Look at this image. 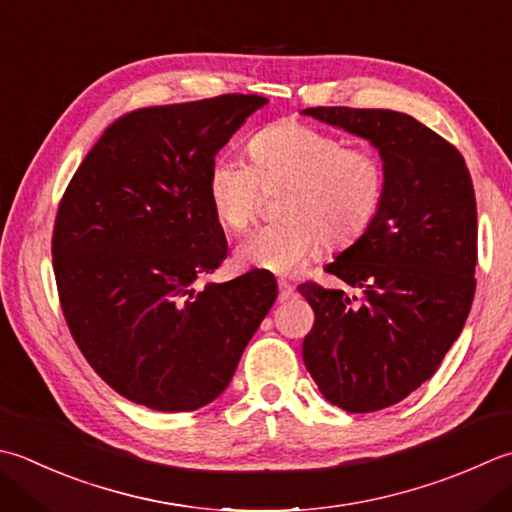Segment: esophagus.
<instances>
[{
  "mask_svg": "<svg viewBox=\"0 0 512 512\" xmlns=\"http://www.w3.org/2000/svg\"><path fill=\"white\" fill-rule=\"evenodd\" d=\"M295 293L293 284H288L286 279H279V302H286V299Z\"/></svg>",
  "mask_w": 512,
  "mask_h": 512,
  "instance_id": "obj_1",
  "label": "esophagus"
}]
</instances>
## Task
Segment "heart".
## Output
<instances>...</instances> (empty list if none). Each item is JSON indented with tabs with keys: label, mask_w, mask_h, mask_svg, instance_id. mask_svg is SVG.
Instances as JSON below:
<instances>
[{
	"label": "heart",
	"mask_w": 512,
	"mask_h": 512,
	"mask_svg": "<svg viewBox=\"0 0 512 512\" xmlns=\"http://www.w3.org/2000/svg\"><path fill=\"white\" fill-rule=\"evenodd\" d=\"M250 164L217 155L206 193L219 226L233 233L253 222L264 190L277 195V222L255 228L237 248L239 264L288 273L326 248H346L373 226L386 199V164L375 150L302 122L259 128L246 144Z\"/></svg>",
	"instance_id": "heart-1"
}]
</instances>
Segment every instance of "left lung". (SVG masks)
I'll use <instances>...</instances> for the list:
<instances>
[{
    "mask_svg": "<svg viewBox=\"0 0 512 512\" xmlns=\"http://www.w3.org/2000/svg\"><path fill=\"white\" fill-rule=\"evenodd\" d=\"M366 137L386 164L377 219L326 273L362 299L299 284L315 313L304 364L333 406L373 413L406 399L437 373L475 297L477 204L459 150L415 117L384 108L302 110Z\"/></svg>",
    "mask_w": 512,
    "mask_h": 512,
    "instance_id": "left-lung-1",
    "label": "left lung"
}]
</instances>
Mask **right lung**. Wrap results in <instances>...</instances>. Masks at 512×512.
<instances>
[{
  "instance_id": "add662e5",
  "label": "right lung",
  "mask_w": 512,
  "mask_h": 512,
  "mask_svg": "<svg viewBox=\"0 0 512 512\" xmlns=\"http://www.w3.org/2000/svg\"><path fill=\"white\" fill-rule=\"evenodd\" d=\"M264 104L230 93L130 110L59 199V306L86 362L130 402L164 413L213 402L275 304L262 270L193 288L228 250L206 193L210 162Z\"/></svg>"
}]
</instances>
